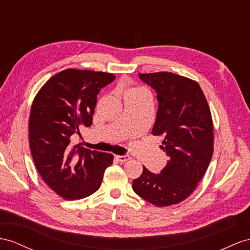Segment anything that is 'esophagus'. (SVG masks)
<instances>
[{
    "label": "esophagus",
    "mask_w": 250,
    "mask_h": 250,
    "mask_svg": "<svg viewBox=\"0 0 250 250\" xmlns=\"http://www.w3.org/2000/svg\"><path fill=\"white\" fill-rule=\"evenodd\" d=\"M115 158H116L117 161L120 163H125L129 161L130 156L129 155H115Z\"/></svg>",
    "instance_id": "esophagus-1"
}]
</instances>
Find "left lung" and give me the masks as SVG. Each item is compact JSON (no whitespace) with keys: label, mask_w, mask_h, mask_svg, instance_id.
Returning <instances> with one entry per match:
<instances>
[{"label":"left lung","mask_w":250,"mask_h":250,"mask_svg":"<svg viewBox=\"0 0 250 250\" xmlns=\"http://www.w3.org/2000/svg\"><path fill=\"white\" fill-rule=\"evenodd\" d=\"M138 77L157 94L152 134L164 137L161 149L169 161L161 173L144 167L132 188L157 207L170 206L186 200L208 168L213 154L212 118L197 82L167 72Z\"/></svg>","instance_id":"left-lung-1"}]
</instances>
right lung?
Returning <instances> with one entry per match:
<instances>
[{"label":"right lung","instance_id":"add662e5","mask_svg":"<svg viewBox=\"0 0 250 250\" xmlns=\"http://www.w3.org/2000/svg\"><path fill=\"white\" fill-rule=\"evenodd\" d=\"M113 74L68 68L53 76L37 94L30 110L29 144L43 181L67 201L93 194L113 164L110 153L72 143L91 126L97 95Z\"/></svg>","mask_w":250,"mask_h":250}]
</instances>
